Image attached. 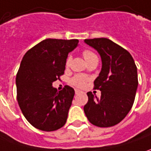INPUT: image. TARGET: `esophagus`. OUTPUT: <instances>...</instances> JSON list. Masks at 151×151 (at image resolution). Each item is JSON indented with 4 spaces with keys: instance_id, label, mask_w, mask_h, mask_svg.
I'll use <instances>...</instances> for the list:
<instances>
[{
    "instance_id": "esophagus-1",
    "label": "esophagus",
    "mask_w": 151,
    "mask_h": 151,
    "mask_svg": "<svg viewBox=\"0 0 151 151\" xmlns=\"http://www.w3.org/2000/svg\"><path fill=\"white\" fill-rule=\"evenodd\" d=\"M81 93V91L80 90H78V89H75V93L76 94H78V93Z\"/></svg>"
}]
</instances>
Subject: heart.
Returning a JSON list of instances; mask_svg holds the SVG:
<instances>
[{"label": "heart", "mask_w": 151, "mask_h": 151, "mask_svg": "<svg viewBox=\"0 0 151 151\" xmlns=\"http://www.w3.org/2000/svg\"><path fill=\"white\" fill-rule=\"evenodd\" d=\"M94 56H96V55L89 50H85L83 52V57L86 59V61H88L89 58H93ZM70 62H71V56H68L67 60H66V66H68L70 64ZM87 82H88V78L86 76L82 75V74L76 75L71 80L72 83L75 85L76 87H78V88H83L87 83Z\"/></svg>", "instance_id": "heart-1"}]
</instances>
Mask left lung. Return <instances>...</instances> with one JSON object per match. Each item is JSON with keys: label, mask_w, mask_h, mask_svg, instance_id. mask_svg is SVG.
I'll return each mask as SVG.
<instances>
[{"label": "left lung", "mask_w": 151, "mask_h": 151, "mask_svg": "<svg viewBox=\"0 0 151 151\" xmlns=\"http://www.w3.org/2000/svg\"><path fill=\"white\" fill-rule=\"evenodd\" d=\"M101 59V69L94 81V88L101 97L88 93V101L83 110L94 126L110 127L121 122L131 111L137 86V68L131 54L106 38L85 40Z\"/></svg>", "instance_id": "8db88e82"}]
</instances>
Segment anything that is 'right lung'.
I'll return each instance as SVG.
<instances>
[{
	"instance_id": "obj_1",
	"label": "right lung",
	"mask_w": 151,
	"mask_h": 151,
	"mask_svg": "<svg viewBox=\"0 0 151 151\" xmlns=\"http://www.w3.org/2000/svg\"><path fill=\"white\" fill-rule=\"evenodd\" d=\"M78 40L47 39L26 52L16 75L17 101L29 122L39 130L56 131L64 126L74 96L65 86L58 93L52 85L64 73L68 53Z\"/></svg>"
}]
</instances>
